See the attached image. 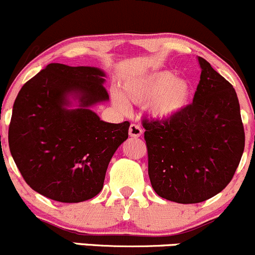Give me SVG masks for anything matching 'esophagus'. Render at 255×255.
Wrapping results in <instances>:
<instances>
[{
  "label": "esophagus",
  "instance_id": "esophagus-1",
  "mask_svg": "<svg viewBox=\"0 0 255 255\" xmlns=\"http://www.w3.org/2000/svg\"><path fill=\"white\" fill-rule=\"evenodd\" d=\"M128 135L131 136V137H140L141 135H142V130H141L140 125L137 124H131L130 128H128Z\"/></svg>",
  "mask_w": 255,
  "mask_h": 255
}]
</instances>
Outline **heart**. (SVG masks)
I'll list each match as a JSON object with an SVG mask.
<instances>
[{
  "instance_id": "obj_1",
  "label": "heart",
  "mask_w": 255,
  "mask_h": 255,
  "mask_svg": "<svg viewBox=\"0 0 255 255\" xmlns=\"http://www.w3.org/2000/svg\"><path fill=\"white\" fill-rule=\"evenodd\" d=\"M123 92L131 103H148L149 115L159 122H169L182 114L191 97L190 83L184 78H175L170 71H158L127 81ZM114 102L120 109L127 110L120 97L115 96Z\"/></svg>"
}]
</instances>
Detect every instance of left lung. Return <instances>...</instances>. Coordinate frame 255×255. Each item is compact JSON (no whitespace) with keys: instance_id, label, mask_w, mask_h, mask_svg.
<instances>
[{"instance_id":"obj_1","label":"left lung","mask_w":255,"mask_h":255,"mask_svg":"<svg viewBox=\"0 0 255 255\" xmlns=\"http://www.w3.org/2000/svg\"><path fill=\"white\" fill-rule=\"evenodd\" d=\"M193 103L169 122L142 120L148 175L161 198L196 204L222 191L245 151L237 93L203 57Z\"/></svg>"}]
</instances>
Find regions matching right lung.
I'll return each instance as SVG.
<instances>
[{
    "label": "right lung",
    "instance_id": "1",
    "mask_svg": "<svg viewBox=\"0 0 255 255\" xmlns=\"http://www.w3.org/2000/svg\"><path fill=\"white\" fill-rule=\"evenodd\" d=\"M97 67L50 64L30 78L13 104L10 154L33 190L60 203H81L103 189L113 154L130 123L101 120L88 107L109 99ZM69 96L80 106L69 110Z\"/></svg>",
    "mask_w": 255,
    "mask_h": 255
}]
</instances>
